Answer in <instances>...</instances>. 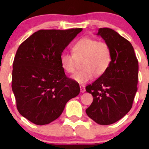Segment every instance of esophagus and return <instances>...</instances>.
I'll list each match as a JSON object with an SVG mask.
<instances>
[{
	"label": "esophagus",
	"mask_w": 149,
	"mask_h": 149,
	"mask_svg": "<svg viewBox=\"0 0 149 149\" xmlns=\"http://www.w3.org/2000/svg\"><path fill=\"white\" fill-rule=\"evenodd\" d=\"M80 90H81V93H84L85 92V88L84 85H81V86H80Z\"/></svg>",
	"instance_id": "esophagus-1"
}]
</instances>
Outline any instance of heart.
I'll return each instance as SVG.
<instances>
[{"label": "heart", "mask_w": 149, "mask_h": 149, "mask_svg": "<svg viewBox=\"0 0 149 149\" xmlns=\"http://www.w3.org/2000/svg\"><path fill=\"white\" fill-rule=\"evenodd\" d=\"M72 55L62 54L60 56L61 66L68 73L76 71L77 62H81L83 70L73 75L76 82L83 84L94 77L104 74L111 61V49L107 42L97 41L89 37L79 39L72 47Z\"/></svg>", "instance_id": "heart-1"}]
</instances>
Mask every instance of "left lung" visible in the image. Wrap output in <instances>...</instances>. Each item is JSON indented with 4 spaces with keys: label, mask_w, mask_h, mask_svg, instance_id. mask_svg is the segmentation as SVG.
Here are the masks:
<instances>
[{
    "label": "left lung",
    "mask_w": 149,
    "mask_h": 149,
    "mask_svg": "<svg viewBox=\"0 0 149 149\" xmlns=\"http://www.w3.org/2000/svg\"><path fill=\"white\" fill-rule=\"evenodd\" d=\"M97 35L109 45L111 61L106 72L85 87L93 97L85 111L95 123L106 125L119 121L132 109L138 90V62L132 44L115 30L100 28Z\"/></svg>",
    "instance_id": "obj_1"
}]
</instances>
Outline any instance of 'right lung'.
Returning a JSON list of instances; mask_svg holds the SVG:
<instances>
[{"mask_svg":"<svg viewBox=\"0 0 149 149\" xmlns=\"http://www.w3.org/2000/svg\"><path fill=\"white\" fill-rule=\"evenodd\" d=\"M82 28L40 30L20 45L12 72V90L21 115L36 125L60 117L68 100L80 92L61 66L64 49Z\"/></svg>","mask_w":149,"mask_h":149,"instance_id":"obj_1","label":"right lung"}]
</instances>
